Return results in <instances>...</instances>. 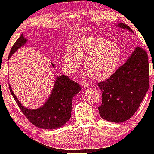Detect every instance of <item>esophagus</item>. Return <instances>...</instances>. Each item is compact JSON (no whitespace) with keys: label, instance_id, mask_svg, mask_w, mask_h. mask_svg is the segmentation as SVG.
I'll list each match as a JSON object with an SVG mask.
<instances>
[{"label":"esophagus","instance_id":"1","mask_svg":"<svg viewBox=\"0 0 154 154\" xmlns=\"http://www.w3.org/2000/svg\"><path fill=\"white\" fill-rule=\"evenodd\" d=\"M81 85L83 88H86V87H88V86H89V83H88V82H86V81H83L81 83Z\"/></svg>","mask_w":154,"mask_h":154}]
</instances>
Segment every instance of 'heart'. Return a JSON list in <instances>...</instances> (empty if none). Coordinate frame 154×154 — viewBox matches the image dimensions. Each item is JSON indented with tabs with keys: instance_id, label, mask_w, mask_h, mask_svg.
I'll return each mask as SVG.
<instances>
[{
	"instance_id": "heart-1",
	"label": "heart",
	"mask_w": 154,
	"mask_h": 154,
	"mask_svg": "<svg viewBox=\"0 0 154 154\" xmlns=\"http://www.w3.org/2000/svg\"><path fill=\"white\" fill-rule=\"evenodd\" d=\"M65 61L71 69L79 68L85 61V69L92 79L104 81L115 73L121 60L119 45L104 37L87 35L76 40L73 49L65 52Z\"/></svg>"
}]
</instances>
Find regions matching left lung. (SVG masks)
Listing matches in <instances>:
<instances>
[{
	"mask_svg": "<svg viewBox=\"0 0 154 154\" xmlns=\"http://www.w3.org/2000/svg\"><path fill=\"white\" fill-rule=\"evenodd\" d=\"M118 26L133 33L128 25ZM149 64L147 52L136 47L125 64L106 81L98 83L102 91L100 116L113 123L130 119L137 110L149 86Z\"/></svg>",
	"mask_w": 154,
	"mask_h": 154,
	"instance_id": "left-lung-1",
	"label": "left lung"
}]
</instances>
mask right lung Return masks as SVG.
Instances as JSON below:
<instances>
[{
	"instance_id": "right-lung-1",
	"label": "right lung",
	"mask_w": 154,
	"mask_h": 154,
	"mask_svg": "<svg viewBox=\"0 0 154 154\" xmlns=\"http://www.w3.org/2000/svg\"><path fill=\"white\" fill-rule=\"evenodd\" d=\"M26 42V39L22 34L12 45L8 58ZM9 88L16 103L26 119L35 126L43 129L61 128L69 121L71 116L73 97L81 90L79 83L71 81L66 75H60L57 78L52 93L45 104L41 108L33 110L23 106L14 95L10 85Z\"/></svg>"
}]
</instances>
